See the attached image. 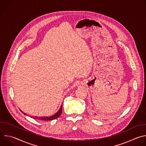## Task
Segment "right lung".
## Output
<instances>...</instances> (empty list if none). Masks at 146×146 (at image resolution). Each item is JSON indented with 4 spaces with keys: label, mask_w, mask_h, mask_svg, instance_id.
<instances>
[{
    "label": "right lung",
    "mask_w": 146,
    "mask_h": 146,
    "mask_svg": "<svg viewBox=\"0 0 146 146\" xmlns=\"http://www.w3.org/2000/svg\"><path fill=\"white\" fill-rule=\"evenodd\" d=\"M62 105L61 106L60 108H59V110L55 112L54 114H53L52 115L48 116H31V117L36 119V120H42V121H49V120H52L54 119H56L58 117H60V116L61 115V113H62ZM21 111L25 115H26L25 113L23 112L21 110Z\"/></svg>",
    "instance_id": "1"
}]
</instances>
